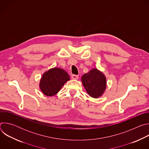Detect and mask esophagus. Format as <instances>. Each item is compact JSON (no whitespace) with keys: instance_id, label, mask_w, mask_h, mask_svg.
I'll use <instances>...</instances> for the list:
<instances>
[{"instance_id":"34e87169","label":"esophagus","mask_w":149,"mask_h":149,"mask_svg":"<svg viewBox=\"0 0 149 149\" xmlns=\"http://www.w3.org/2000/svg\"><path fill=\"white\" fill-rule=\"evenodd\" d=\"M71 78H72V79H77L78 78V75L73 74V75H71Z\"/></svg>"}]
</instances>
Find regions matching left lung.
Returning a JSON list of instances; mask_svg holds the SVG:
<instances>
[{"mask_svg":"<svg viewBox=\"0 0 149 149\" xmlns=\"http://www.w3.org/2000/svg\"><path fill=\"white\" fill-rule=\"evenodd\" d=\"M83 86L91 97H101L106 88V78L102 72L96 68L85 74L81 78Z\"/></svg>","mask_w":149,"mask_h":149,"instance_id":"obj_1","label":"left lung"}]
</instances>
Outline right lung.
<instances>
[{"instance_id":"obj_1","label":"right lung","mask_w":149,"mask_h":149,"mask_svg":"<svg viewBox=\"0 0 149 149\" xmlns=\"http://www.w3.org/2000/svg\"><path fill=\"white\" fill-rule=\"evenodd\" d=\"M70 80V75L63 70L54 68L42 75L39 82L41 91L47 96L56 95L64 84Z\"/></svg>"}]
</instances>
